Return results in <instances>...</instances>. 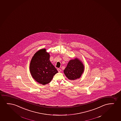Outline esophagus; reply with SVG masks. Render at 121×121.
I'll return each instance as SVG.
<instances>
[{"label": "esophagus", "mask_w": 121, "mask_h": 121, "mask_svg": "<svg viewBox=\"0 0 121 121\" xmlns=\"http://www.w3.org/2000/svg\"><path fill=\"white\" fill-rule=\"evenodd\" d=\"M57 71H58L59 72H60L61 71V69H59V68H58V69H57Z\"/></svg>", "instance_id": "34e87169"}]
</instances>
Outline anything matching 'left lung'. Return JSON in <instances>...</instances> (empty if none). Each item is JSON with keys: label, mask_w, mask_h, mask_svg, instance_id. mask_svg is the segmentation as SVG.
<instances>
[{"label": "left lung", "mask_w": 121, "mask_h": 121, "mask_svg": "<svg viewBox=\"0 0 121 121\" xmlns=\"http://www.w3.org/2000/svg\"><path fill=\"white\" fill-rule=\"evenodd\" d=\"M84 71V66L78 59L70 60L64 71L68 79L74 80L79 78Z\"/></svg>", "instance_id": "left-lung-1"}]
</instances>
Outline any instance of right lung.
Returning <instances> with one entry per match:
<instances>
[{
    "label": "right lung",
    "mask_w": 121,
    "mask_h": 121,
    "mask_svg": "<svg viewBox=\"0 0 121 121\" xmlns=\"http://www.w3.org/2000/svg\"><path fill=\"white\" fill-rule=\"evenodd\" d=\"M32 76L38 82L43 85L50 83L58 71L50 61V55L45 49L35 53L30 65Z\"/></svg>",
    "instance_id": "right-lung-1"
}]
</instances>
